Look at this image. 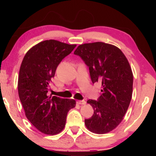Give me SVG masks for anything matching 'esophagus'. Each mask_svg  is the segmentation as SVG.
<instances>
[{"label":"esophagus","mask_w":156,"mask_h":156,"mask_svg":"<svg viewBox=\"0 0 156 156\" xmlns=\"http://www.w3.org/2000/svg\"><path fill=\"white\" fill-rule=\"evenodd\" d=\"M78 103L79 105H85L86 104V101H85V100H78Z\"/></svg>","instance_id":"esophagus-1"}]
</instances>
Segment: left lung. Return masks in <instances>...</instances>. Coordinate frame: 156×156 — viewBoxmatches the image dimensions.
I'll list each match as a JSON object with an SVG mask.
<instances>
[{
  "label": "left lung",
  "mask_w": 156,
  "mask_h": 156,
  "mask_svg": "<svg viewBox=\"0 0 156 156\" xmlns=\"http://www.w3.org/2000/svg\"><path fill=\"white\" fill-rule=\"evenodd\" d=\"M74 54L89 67L92 83L102 84L98 99L87 102L94 112L84 124L93 133H109L122 122L131 100L133 78L128 60L117 47L102 42L80 44Z\"/></svg>",
  "instance_id": "1"
}]
</instances>
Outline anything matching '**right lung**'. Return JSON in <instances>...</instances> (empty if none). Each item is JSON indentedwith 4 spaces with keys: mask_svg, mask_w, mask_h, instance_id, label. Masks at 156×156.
Here are the masks:
<instances>
[{
    "mask_svg": "<svg viewBox=\"0 0 156 156\" xmlns=\"http://www.w3.org/2000/svg\"><path fill=\"white\" fill-rule=\"evenodd\" d=\"M76 47L56 40L42 41L26 53L18 81L20 100L25 115L34 126L47 135L61 132L67 113L76 100L48 96L56 68Z\"/></svg>",
    "mask_w": 156,
    "mask_h": 156,
    "instance_id": "1",
    "label": "right lung"
}]
</instances>
